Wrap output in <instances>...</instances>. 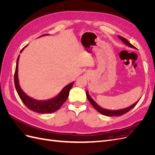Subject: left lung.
Returning a JSON list of instances; mask_svg holds the SVG:
<instances>
[{"instance_id":"1","label":"left lung","mask_w":155,"mask_h":155,"mask_svg":"<svg viewBox=\"0 0 155 155\" xmlns=\"http://www.w3.org/2000/svg\"><path fill=\"white\" fill-rule=\"evenodd\" d=\"M118 37L120 38V39L121 41H122L124 43L127 45V46H129V47H131V48H136L135 46H134L133 45H131L129 42L126 39L124 38V37H121L120 35H118ZM87 97L88 98V100L89 101V102L91 103V105L95 108V109L100 112V113L104 114L105 116H121L123 115L125 113H127V112H129L130 110H131L133 109V107H134V106L137 105L138 104V101H137L136 103H134V104L132 105L129 106V107H127L125 108V109H120V110H109V109H104V108H102L101 107H100L99 105H98L93 100L92 98L90 96V95H89V94L88 92V91H87Z\"/></svg>"}]
</instances>
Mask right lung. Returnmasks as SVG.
I'll return each mask as SVG.
<instances>
[{
  "instance_id": "add662e5",
  "label": "right lung",
  "mask_w": 155,
  "mask_h": 155,
  "mask_svg": "<svg viewBox=\"0 0 155 155\" xmlns=\"http://www.w3.org/2000/svg\"><path fill=\"white\" fill-rule=\"evenodd\" d=\"M47 35V34H46ZM45 35V34L42 35L41 36ZM41 37V36H40ZM27 46V45H26ZM26 46H25L21 50V53L22 50L25 49ZM20 54L18 55L17 63L15 75H14V83H15V87L16 91L22 101L29 109L31 110L38 112L40 114H45V113H52V112L58 110L59 108L62 106V105L67 100V99L69 95L70 90L72 88L73 84L74 82L68 84V85L65 86L62 91L59 92L58 96H56L52 99H50L48 100H37L35 99L27 96L26 94L23 92V91L21 88L19 83H18V59H19Z\"/></svg>"
}]
</instances>
